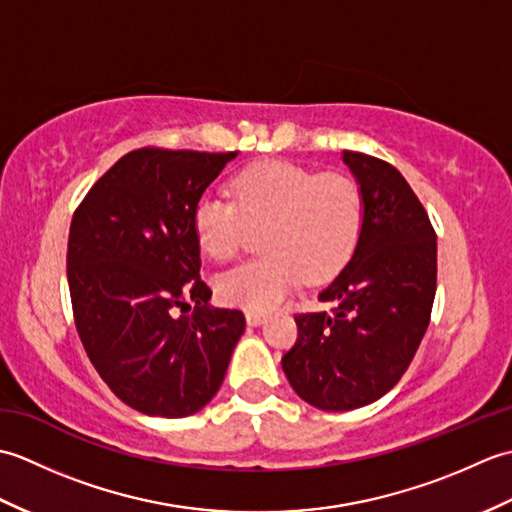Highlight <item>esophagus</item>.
<instances>
[{"label": "esophagus", "instance_id": "obj_1", "mask_svg": "<svg viewBox=\"0 0 512 512\" xmlns=\"http://www.w3.org/2000/svg\"><path fill=\"white\" fill-rule=\"evenodd\" d=\"M266 317H268V314L264 310H259V308H248L246 310L248 325H262L266 321Z\"/></svg>", "mask_w": 512, "mask_h": 512}]
</instances>
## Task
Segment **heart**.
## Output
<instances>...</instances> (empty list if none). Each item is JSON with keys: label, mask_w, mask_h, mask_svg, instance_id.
<instances>
[{"label": "heart", "mask_w": 512, "mask_h": 512, "mask_svg": "<svg viewBox=\"0 0 512 512\" xmlns=\"http://www.w3.org/2000/svg\"><path fill=\"white\" fill-rule=\"evenodd\" d=\"M235 202L204 193L193 226L213 259L237 255L253 226H264L266 255L224 270L215 290L226 303L270 308L301 284L334 275L352 255L363 226V195L343 171H314L266 160L237 173Z\"/></svg>", "instance_id": "b5f03b06"}]
</instances>
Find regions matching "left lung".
Masks as SVG:
<instances>
[{
	"instance_id": "8db88e82",
	"label": "left lung",
	"mask_w": 512,
	"mask_h": 512,
	"mask_svg": "<svg viewBox=\"0 0 512 512\" xmlns=\"http://www.w3.org/2000/svg\"><path fill=\"white\" fill-rule=\"evenodd\" d=\"M361 187L356 248L319 301L330 312L297 314V343L281 358L292 389L323 411L383 398L418 352L438 279L436 231L402 173L389 162L343 151Z\"/></svg>"
}]
</instances>
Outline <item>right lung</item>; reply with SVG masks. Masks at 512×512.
<instances>
[{"label":"right lung","mask_w":512,"mask_h":512,"mask_svg":"<svg viewBox=\"0 0 512 512\" xmlns=\"http://www.w3.org/2000/svg\"><path fill=\"white\" fill-rule=\"evenodd\" d=\"M237 151L143 147L96 180L68 239L76 332L125 405L160 418L200 411L220 389L242 310L213 308L193 213Z\"/></svg>","instance_id":"1"}]
</instances>
